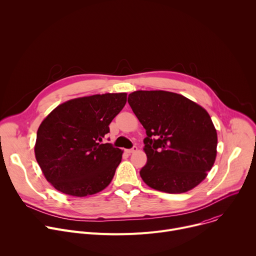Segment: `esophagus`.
<instances>
[{
	"instance_id": "esophagus-1",
	"label": "esophagus",
	"mask_w": 256,
	"mask_h": 256,
	"mask_svg": "<svg viewBox=\"0 0 256 256\" xmlns=\"http://www.w3.org/2000/svg\"><path fill=\"white\" fill-rule=\"evenodd\" d=\"M126 153L132 154V153H134V152L138 151V147H136V146H134V147H132V149H128V150H126Z\"/></svg>"
}]
</instances>
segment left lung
<instances>
[{
  "instance_id": "8db88e82",
  "label": "left lung",
  "mask_w": 256,
  "mask_h": 256,
  "mask_svg": "<svg viewBox=\"0 0 256 256\" xmlns=\"http://www.w3.org/2000/svg\"><path fill=\"white\" fill-rule=\"evenodd\" d=\"M128 102L147 134V164L140 171L144 184L168 194L200 184L214 163L218 142L206 109L167 91H136Z\"/></svg>"
}]
</instances>
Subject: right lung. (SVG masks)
<instances>
[{
    "instance_id": "obj_1",
    "label": "right lung",
    "mask_w": 256,
    "mask_h": 256,
    "mask_svg": "<svg viewBox=\"0 0 256 256\" xmlns=\"http://www.w3.org/2000/svg\"><path fill=\"white\" fill-rule=\"evenodd\" d=\"M126 103V93L92 95L68 100L46 118L36 134L34 152L56 190L86 196L110 184L122 152L101 142Z\"/></svg>"
}]
</instances>
